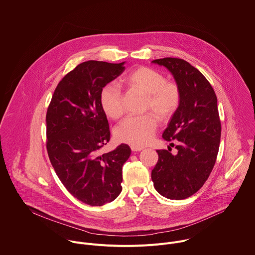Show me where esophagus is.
I'll list each match as a JSON object with an SVG mask.
<instances>
[{"mask_svg": "<svg viewBox=\"0 0 255 255\" xmlns=\"http://www.w3.org/2000/svg\"><path fill=\"white\" fill-rule=\"evenodd\" d=\"M130 148H131L132 151H140V150L143 149V147H140V146H133V145H131Z\"/></svg>", "mask_w": 255, "mask_h": 255, "instance_id": "obj_1", "label": "esophagus"}]
</instances>
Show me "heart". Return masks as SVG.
Segmentation results:
<instances>
[{"mask_svg":"<svg viewBox=\"0 0 255 255\" xmlns=\"http://www.w3.org/2000/svg\"><path fill=\"white\" fill-rule=\"evenodd\" d=\"M123 83L145 95V109L151 110L160 120L166 121L177 111L181 94L178 86L166 82L165 76L149 67H138L128 73ZM100 104L104 113L113 120L124 114L122 92L119 86L108 84L100 94ZM157 128V119L152 114L128 117L116 129L118 141L133 146L147 144Z\"/></svg>","mask_w":255,"mask_h":255,"instance_id":"obj_1","label":"heart"}]
</instances>
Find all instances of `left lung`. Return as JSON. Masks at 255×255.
Here are the masks:
<instances>
[{
    "label": "left lung",
    "instance_id": "1",
    "mask_svg": "<svg viewBox=\"0 0 255 255\" xmlns=\"http://www.w3.org/2000/svg\"><path fill=\"white\" fill-rule=\"evenodd\" d=\"M152 63L172 74L181 100L162 133L167 141L178 140V152L174 155L166 149L157 150L151 179L160 195L183 200L200 190L214 168L222 131L218 100L209 81L189 62L166 57Z\"/></svg>",
    "mask_w": 255,
    "mask_h": 255
}]
</instances>
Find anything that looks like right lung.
<instances>
[{
	"label": "right lung",
	"instance_id": "1",
	"mask_svg": "<svg viewBox=\"0 0 255 255\" xmlns=\"http://www.w3.org/2000/svg\"><path fill=\"white\" fill-rule=\"evenodd\" d=\"M125 63L79 64L57 85L46 114L50 162L68 192L90 206L111 203L121 194L123 166L131 152L122 143L100 154L110 140L100 94L125 71Z\"/></svg>",
	"mask_w": 255,
	"mask_h": 255
}]
</instances>
